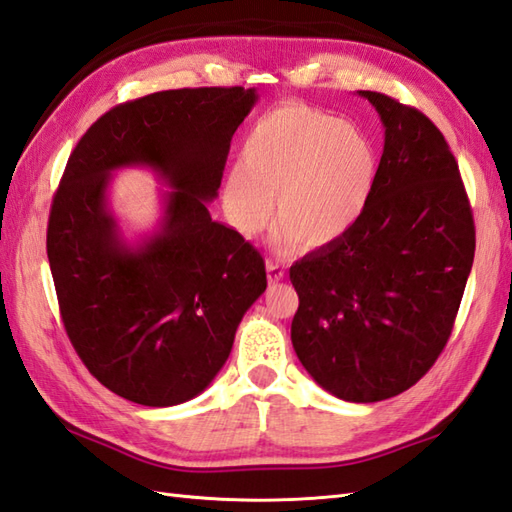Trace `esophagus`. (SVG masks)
Returning a JSON list of instances; mask_svg holds the SVG:
<instances>
[{
	"label": "esophagus",
	"instance_id": "obj_1",
	"mask_svg": "<svg viewBox=\"0 0 512 512\" xmlns=\"http://www.w3.org/2000/svg\"><path fill=\"white\" fill-rule=\"evenodd\" d=\"M266 270H268V281L270 283H277V281H281L285 277V270H283V266L279 264L277 259H268L266 261Z\"/></svg>",
	"mask_w": 512,
	"mask_h": 512
}]
</instances>
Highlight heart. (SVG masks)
Returning <instances> with one entry per match:
<instances>
[{
    "mask_svg": "<svg viewBox=\"0 0 512 512\" xmlns=\"http://www.w3.org/2000/svg\"><path fill=\"white\" fill-rule=\"evenodd\" d=\"M377 150L362 128L303 102H285L251 126L227 183L224 209L255 235L279 213L270 244L288 253L305 240L327 246L347 235L371 200Z\"/></svg>",
    "mask_w": 512,
    "mask_h": 512,
    "instance_id": "heart-1",
    "label": "heart"
}]
</instances>
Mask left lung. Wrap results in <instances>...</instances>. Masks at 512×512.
Wrapping results in <instances>:
<instances>
[{
  "label": "left lung",
  "instance_id": "8db88e82",
  "mask_svg": "<svg viewBox=\"0 0 512 512\" xmlns=\"http://www.w3.org/2000/svg\"><path fill=\"white\" fill-rule=\"evenodd\" d=\"M386 128L371 200L355 227L290 268L292 344L338 399L373 403L430 371L454 329L475 253L456 157L430 117L360 91Z\"/></svg>",
  "mask_w": 512,
  "mask_h": 512
}]
</instances>
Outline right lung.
<instances>
[{
    "instance_id": "1",
    "label": "right lung",
    "mask_w": 512,
    "mask_h": 512,
    "mask_svg": "<svg viewBox=\"0 0 512 512\" xmlns=\"http://www.w3.org/2000/svg\"><path fill=\"white\" fill-rule=\"evenodd\" d=\"M255 102L244 87L150 93L106 111L69 154L47 222L61 318L89 373L139 406L200 395L266 290L264 257L207 209ZM126 164L173 187L160 231L137 249L105 207L110 172Z\"/></svg>"
}]
</instances>
